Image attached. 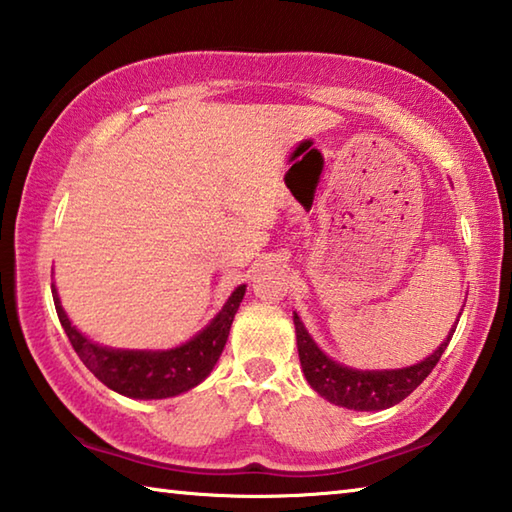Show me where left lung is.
<instances>
[{"label": "left lung", "mask_w": 512, "mask_h": 512, "mask_svg": "<svg viewBox=\"0 0 512 512\" xmlns=\"http://www.w3.org/2000/svg\"><path fill=\"white\" fill-rule=\"evenodd\" d=\"M293 322L302 371L306 380H309V385L320 396L327 398L329 403H336L340 407H347V410L358 412L387 410V407L401 403L403 398L410 396L414 389L432 374V369L436 367V362L441 360L443 351L448 349L454 336V329H457L459 324L457 320V324L450 329L448 338L443 340V345L423 362L392 371H358L345 365H338L336 360L324 356L318 345L311 340L309 333H306L302 320L297 318V313H293Z\"/></svg>", "instance_id": "left-lung-1"}]
</instances>
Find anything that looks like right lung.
Segmentation results:
<instances>
[{
  "label": "right lung",
  "mask_w": 512,
  "mask_h": 512,
  "mask_svg": "<svg viewBox=\"0 0 512 512\" xmlns=\"http://www.w3.org/2000/svg\"><path fill=\"white\" fill-rule=\"evenodd\" d=\"M51 288L62 329L85 367L102 385L129 398H143V401L183 394L206 380L226 347L230 324L246 293L244 284L237 286L217 318L181 347L167 351H125L100 347L82 336L76 327H71L53 284Z\"/></svg>",
  "instance_id": "obj_1"
}]
</instances>
